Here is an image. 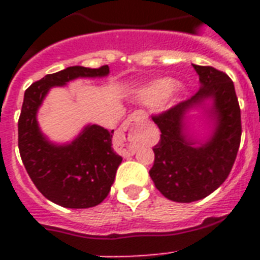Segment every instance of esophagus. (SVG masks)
Here are the masks:
<instances>
[{
    "label": "esophagus",
    "mask_w": 260,
    "mask_h": 260,
    "mask_svg": "<svg viewBox=\"0 0 260 260\" xmlns=\"http://www.w3.org/2000/svg\"><path fill=\"white\" fill-rule=\"evenodd\" d=\"M147 116L144 112H135L128 117L121 128V140L125 144L126 154H134L135 144L144 138Z\"/></svg>",
    "instance_id": "1"
}]
</instances>
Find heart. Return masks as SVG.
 Returning <instances> with one entry per match:
<instances>
[{
  "label": "heart",
  "instance_id": "obj_1",
  "mask_svg": "<svg viewBox=\"0 0 260 260\" xmlns=\"http://www.w3.org/2000/svg\"><path fill=\"white\" fill-rule=\"evenodd\" d=\"M175 81L171 78H160L156 79L150 85H147L139 94V101L148 106H155L165 101L171 91H175Z\"/></svg>",
  "mask_w": 260,
  "mask_h": 260
}]
</instances>
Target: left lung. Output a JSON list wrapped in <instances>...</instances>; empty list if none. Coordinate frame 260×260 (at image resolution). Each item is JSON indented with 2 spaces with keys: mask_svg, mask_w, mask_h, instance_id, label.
<instances>
[{
  "mask_svg": "<svg viewBox=\"0 0 260 260\" xmlns=\"http://www.w3.org/2000/svg\"><path fill=\"white\" fill-rule=\"evenodd\" d=\"M200 90L193 97L154 116L160 129L154 147L150 177L156 189L175 202H194L208 197L230 175L242 138L240 108L234 82L225 73L193 64ZM204 110L212 121L211 134L198 141L187 129L188 113Z\"/></svg>",
  "mask_w": 260,
  "mask_h": 260,
  "instance_id": "obj_1",
  "label": "left lung"
}]
</instances>
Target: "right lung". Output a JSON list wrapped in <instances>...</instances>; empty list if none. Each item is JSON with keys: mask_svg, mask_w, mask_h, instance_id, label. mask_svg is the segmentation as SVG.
<instances>
[{"mask_svg": "<svg viewBox=\"0 0 260 260\" xmlns=\"http://www.w3.org/2000/svg\"><path fill=\"white\" fill-rule=\"evenodd\" d=\"M109 67L73 66L46 75L24 94L18 118V150L22 163L39 191L54 204L86 209L101 204L109 194L122 158L112 148L113 131L87 124L74 140L51 142L38 122L39 108L52 87L78 78H102Z\"/></svg>", "mask_w": 260, "mask_h": 260, "instance_id": "add662e5", "label": "right lung"}]
</instances>
